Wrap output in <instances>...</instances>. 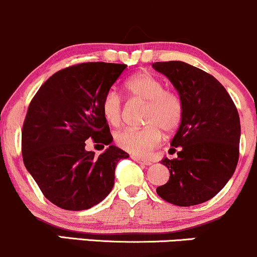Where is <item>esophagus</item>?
<instances>
[{
  "mask_svg": "<svg viewBox=\"0 0 257 257\" xmlns=\"http://www.w3.org/2000/svg\"><path fill=\"white\" fill-rule=\"evenodd\" d=\"M135 162H138V163L143 164V166H151L152 162L149 161V159H145V158H139V157H133Z\"/></svg>",
  "mask_w": 257,
  "mask_h": 257,
  "instance_id": "1",
  "label": "esophagus"
}]
</instances>
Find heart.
Wrapping results in <instances>:
<instances>
[{"label":"heart","instance_id":"obj_1","mask_svg":"<svg viewBox=\"0 0 257 257\" xmlns=\"http://www.w3.org/2000/svg\"><path fill=\"white\" fill-rule=\"evenodd\" d=\"M124 90L133 99L146 102L143 128H126L117 133L116 143L119 147L135 156H146L161 145L163 133L172 134L182 119V101L172 89L164 88V82L150 72H139L124 83ZM102 114L111 125L122 120V101L110 91L102 101Z\"/></svg>","mask_w":257,"mask_h":257}]
</instances>
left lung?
<instances>
[{
	"instance_id": "left-lung-1",
	"label": "left lung",
	"mask_w": 257,
	"mask_h": 257,
	"mask_svg": "<svg viewBox=\"0 0 257 257\" xmlns=\"http://www.w3.org/2000/svg\"><path fill=\"white\" fill-rule=\"evenodd\" d=\"M178 90L182 119L170 150L178 158L161 161L169 169L161 198L174 205L204 203L225 187L239 158L240 120L234 102L214 76L184 61L152 64Z\"/></svg>"
}]
</instances>
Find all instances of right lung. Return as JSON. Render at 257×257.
I'll use <instances>...</instances> for the list:
<instances>
[{
	"mask_svg": "<svg viewBox=\"0 0 257 257\" xmlns=\"http://www.w3.org/2000/svg\"><path fill=\"white\" fill-rule=\"evenodd\" d=\"M126 65L83 63L60 70L31 100L22 133L25 168L47 199L65 210L99 204L114 185V169L129 155L111 145L102 101ZM109 147L95 158L85 140Z\"/></svg>",
	"mask_w": 257,
	"mask_h": 257,
	"instance_id": "right-lung-1",
	"label": "right lung"
}]
</instances>
